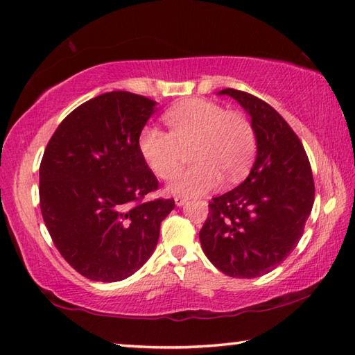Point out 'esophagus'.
I'll list each match as a JSON object with an SVG mask.
<instances>
[{
	"instance_id": "esophagus-1",
	"label": "esophagus",
	"mask_w": 355,
	"mask_h": 355,
	"mask_svg": "<svg viewBox=\"0 0 355 355\" xmlns=\"http://www.w3.org/2000/svg\"><path fill=\"white\" fill-rule=\"evenodd\" d=\"M173 200H175V205L177 206H183L184 202L187 201L186 197H182V195H177V197H173Z\"/></svg>"
}]
</instances>
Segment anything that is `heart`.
<instances>
[{
  "mask_svg": "<svg viewBox=\"0 0 355 355\" xmlns=\"http://www.w3.org/2000/svg\"><path fill=\"white\" fill-rule=\"evenodd\" d=\"M169 132L154 126L143 128L139 149L158 178L169 180L178 172L183 148L191 149L195 164L172 180L171 191L200 195L221 182L243 178L254 157L256 135L248 119L238 111H225L207 99H189L164 112Z\"/></svg>",
  "mask_w": 355,
  "mask_h": 355,
  "instance_id": "1",
  "label": "heart"
}]
</instances>
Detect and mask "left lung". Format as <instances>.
<instances>
[{
	"label": "left lung",
	"mask_w": 355,
	"mask_h": 355,
	"mask_svg": "<svg viewBox=\"0 0 355 355\" xmlns=\"http://www.w3.org/2000/svg\"><path fill=\"white\" fill-rule=\"evenodd\" d=\"M218 94L233 97L252 117L258 154L243 183L209 202L200 241L224 275L253 279L275 270L302 238L314 202L311 164L296 132L267 102L233 88Z\"/></svg>",
	"instance_id": "obj_1"
}]
</instances>
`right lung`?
Instances as JSON below:
<instances>
[{
  "mask_svg": "<svg viewBox=\"0 0 355 355\" xmlns=\"http://www.w3.org/2000/svg\"><path fill=\"white\" fill-rule=\"evenodd\" d=\"M155 102L111 92L71 111L44 150L40 206L62 258L92 281L117 282L153 254L173 198L143 201L158 180L139 149Z\"/></svg>",
  "mask_w": 355,
  "mask_h": 355,
  "instance_id": "obj_1",
  "label": "right lung"
}]
</instances>
